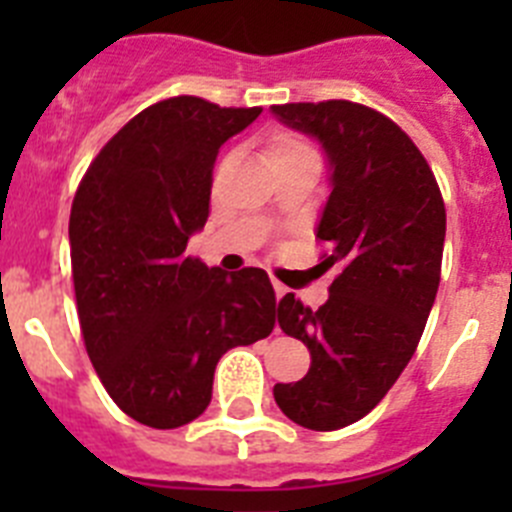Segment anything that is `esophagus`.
I'll return each mask as SVG.
<instances>
[{"mask_svg": "<svg viewBox=\"0 0 512 512\" xmlns=\"http://www.w3.org/2000/svg\"><path fill=\"white\" fill-rule=\"evenodd\" d=\"M271 284H274V292H277V297L287 295V287H284L282 282H277V279H274V282H271Z\"/></svg>", "mask_w": 512, "mask_h": 512, "instance_id": "34e87169", "label": "esophagus"}]
</instances>
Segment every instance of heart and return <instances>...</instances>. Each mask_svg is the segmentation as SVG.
I'll return each mask as SVG.
<instances>
[{"label": "heart", "mask_w": 512, "mask_h": 512, "mask_svg": "<svg viewBox=\"0 0 512 512\" xmlns=\"http://www.w3.org/2000/svg\"><path fill=\"white\" fill-rule=\"evenodd\" d=\"M305 143L295 135H277V138L269 143V161L271 158H279V156H287V153H297V151H305Z\"/></svg>", "instance_id": "1"}]
</instances>
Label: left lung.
<instances>
[{
	"mask_svg": "<svg viewBox=\"0 0 512 512\" xmlns=\"http://www.w3.org/2000/svg\"><path fill=\"white\" fill-rule=\"evenodd\" d=\"M287 128L323 146L330 194L315 235L341 269L325 305L289 292L277 320L310 351L300 382L274 384L289 420L338 431L379 405L413 359L441 282L446 207L431 166L382 112L348 102L274 104Z\"/></svg>",
	"mask_w": 512,
	"mask_h": 512,
	"instance_id": "1",
	"label": "left lung"
}]
</instances>
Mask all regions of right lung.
I'll use <instances>...</instances> for the list:
<instances>
[{"label": "right lung", "mask_w": 512, "mask_h": 512, "mask_svg": "<svg viewBox=\"0 0 512 512\" xmlns=\"http://www.w3.org/2000/svg\"><path fill=\"white\" fill-rule=\"evenodd\" d=\"M259 115L187 94L151 104L76 189L69 241L84 346L117 408L158 431L200 418L220 356L277 323L264 269L225 274L184 253L210 215L217 151Z\"/></svg>", "instance_id": "add662e5"}]
</instances>
